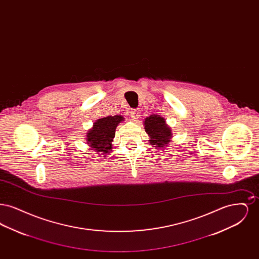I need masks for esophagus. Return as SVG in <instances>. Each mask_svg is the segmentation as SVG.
I'll return each instance as SVG.
<instances>
[{"label": "esophagus", "instance_id": "esophagus-1", "mask_svg": "<svg viewBox=\"0 0 259 259\" xmlns=\"http://www.w3.org/2000/svg\"><path fill=\"white\" fill-rule=\"evenodd\" d=\"M140 114H141V111L140 110H132V111H130V116H131V118L133 120H137L139 118Z\"/></svg>", "mask_w": 259, "mask_h": 259}]
</instances>
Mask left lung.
Masks as SVG:
<instances>
[{
	"label": "left lung",
	"instance_id": "obj_1",
	"mask_svg": "<svg viewBox=\"0 0 259 259\" xmlns=\"http://www.w3.org/2000/svg\"><path fill=\"white\" fill-rule=\"evenodd\" d=\"M145 130L149 137V144L155 148L167 147L172 141L171 127L166 123L164 117L157 114H150L144 121Z\"/></svg>",
	"mask_w": 259,
	"mask_h": 259
}]
</instances>
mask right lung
Listing matches in <instances>:
<instances>
[{"label":"right lung","instance_id":"right-lung-1","mask_svg":"<svg viewBox=\"0 0 259 259\" xmlns=\"http://www.w3.org/2000/svg\"><path fill=\"white\" fill-rule=\"evenodd\" d=\"M123 120V116L119 114L97 119L87 132V145L101 153L110 152L112 149L111 145L115 136V129Z\"/></svg>","mask_w":259,"mask_h":259}]
</instances>
